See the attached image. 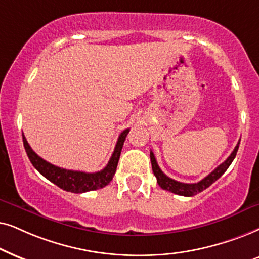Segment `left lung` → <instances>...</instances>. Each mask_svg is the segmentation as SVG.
<instances>
[{
    "mask_svg": "<svg viewBox=\"0 0 259 259\" xmlns=\"http://www.w3.org/2000/svg\"><path fill=\"white\" fill-rule=\"evenodd\" d=\"M238 148H239V142L234 148V150L231 153L229 157L226 158V161H224L222 164L218 165L214 170L212 171L211 174H208L205 179H202L201 181L196 182V184H184V182H179L177 180H173V179L168 178L163 171L160 169L158 167L156 158H155L153 151H150V161H151V168H153L154 175L156 177L157 184L162 189H165V191H169L174 194L178 195H184V196H193L196 195L198 193L202 192L204 189L208 188L213 182H215L218 179L222 177V175L227 170V168L230 167V164L232 163V161L236 157Z\"/></svg>",
    "mask_w": 259,
    "mask_h": 259,
    "instance_id": "1",
    "label": "left lung"
}]
</instances>
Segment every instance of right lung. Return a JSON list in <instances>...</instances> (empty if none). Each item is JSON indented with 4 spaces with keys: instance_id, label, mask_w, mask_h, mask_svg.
Instances as JSON below:
<instances>
[{
    "instance_id": "right-lung-1",
    "label": "right lung",
    "mask_w": 259,
    "mask_h": 259,
    "mask_svg": "<svg viewBox=\"0 0 259 259\" xmlns=\"http://www.w3.org/2000/svg\"><path fill=\"white\" fill-rule=\"evenodd\" d=\"M130 129H125L120 133L117 141L115 150H113L112 156L110 157V161L106 164L104 169L96 171V173H85V171L78 170H68L64 168L57 167V165L50 163L41 158L35 151H34L27 142L25 135H22L23 146H25L26 153L28 155V158L32 162V164L35 167V169L41 175H44L47 180L53 182L58 187L66 192L72 193H85L90 191H96V189L105 187L112 180L113 175L116 173L117 164L122 151L124 141L129 133Z\"/></svg>"
}]
</instances>
